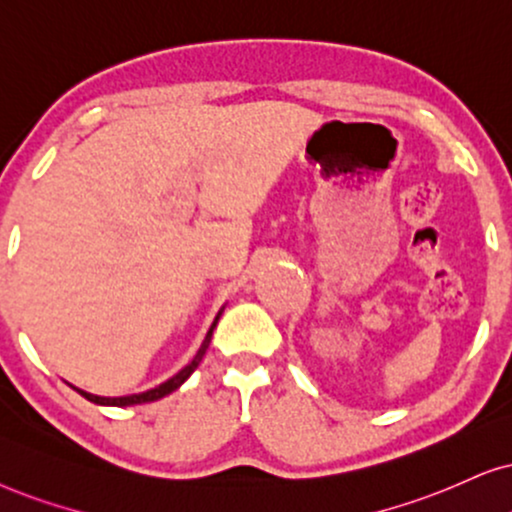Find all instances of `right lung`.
<instances>
[{"label":"right lung","instance_id":"right-lung-1","mask_svg":"<svg viewBox=\"0 0 512 512\" xmlns=\"http://www.w3.org/2000/svg\"><path fill=\"white\" fill-rule=\"evenodd\" d=\"M222 312H224V307L219 309V312H217V316H215V321H212V326H210L208 335H205L203 345L198 347L196 357H193V359L189 361V364H186L184 368H181L179 373H174L170 380H165V383H160V385L151 387V390H146V392H139V394H125V397H99V394L84 392V390H80V387H75V385H70V387H73V390L80 392L84 399L94 401V404H101V406H134V404H148V401H158V399H163V397H167V394H170V392L177 390V387L184 385L186 380H189V375H191L193 371H196L200 361H203L205 352H208V347H210L212 331H215V328H217V321H219V316H222Z\"/></svg>","mask_w":512,"mask_h":512}]
</instances>
